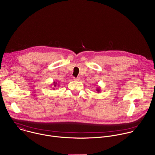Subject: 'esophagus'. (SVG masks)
Instances as JSON below:
<instances>
[{
  "label": "esophagus",
  "instance_id": "34e87169",
  "mask_svg": "<svg viewBox=\"0 0 155 155\" xmlns=\"http://www.w3.org/2000/svg\"><path fill=\"white\" fill-rule=\"evenodd\" d=\"M73 80H75V81H79V80H80V77H77V78H74V77Z\"/></svg>",
  "mask_w": 155,
  "mask_h": 155
}]
</instances>
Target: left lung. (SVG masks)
I'll use <instances>...</instances> for the list:
<instances>
[{
	"mask_svg": "<svg viewBox=\"0 0 155 155\" xmlns=\"http://www.w3.org/2000/svg\"><path fill=\"white\" fill-rule=\"evenodd\" d=\"M96 91H97V93H99V92L101 91V87H99L98 88H97V89H96Z\"/></svg>",
	"mask_w": 155,
	"mask_h": 155,
	"instance_id": "left-lung-1",
	"label": "left lung"
}]
</instances>
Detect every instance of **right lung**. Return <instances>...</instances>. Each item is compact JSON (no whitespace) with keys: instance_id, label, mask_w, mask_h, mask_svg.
<instances>
[{"instance_id":"1","label":"right lung","mask_w":155,"mask_h":155,"mask_svg":"<svg viewBox=\"0 0 155 155\" xmlns=\"http://www.w3.org/2000/svg\"><path fill=\"white\" fill-rule=\"evenodd\" d=\"M53 86L54 87H56V86H57V82L56 81H54L53 83ZM59 86V85H58ZM55 89V88H53V90H54Z\"/></svg>"}]
</instances>
